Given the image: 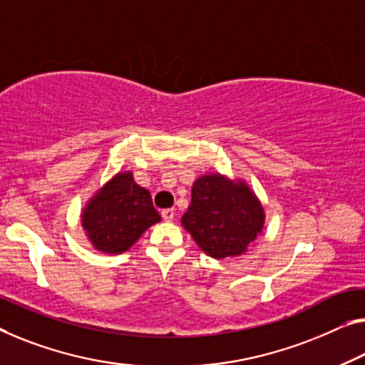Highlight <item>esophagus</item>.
<instances>
[{
    "label": "esophagus",
    "instance_id": "esophagus-1",
    "mask_svg": "<svg viewBox=\"0 0 365 365\" xmlns=\"http://www.w3.org/2000/svg\"><path fill=\"white\" fill-rule=\"evenodd\" d=\"M161 217H163L165 222H171L175 218V209H165L161 210Z\"/></svg>",
    "mask_w": 365,
    "mask_h": 365
}]
</instances>
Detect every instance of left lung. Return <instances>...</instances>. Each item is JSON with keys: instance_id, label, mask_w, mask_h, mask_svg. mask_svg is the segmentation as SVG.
Masks as SVG:
<instances>
[{"instance_id": "8db88e82", "label": "left lung", "mask_w": 365, "mask_h": 365, "mask_svg": "<svg viewBox=\"0 0 365 365\" xmlns=\"http://www.w3.org/2000/svg\"><path fill=\"white\" fill-rule=\"evenodd\" d=\"M261 200L241 178L209 173L195 179L192 199L181 225L207 256H241L264 230Z\"/></svg>"}]
</instances>
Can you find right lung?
Segmentation results:
<instances>
[{
    "mask_svg": "<svg viewBox=\"0 0 365 365\" xmlns=\"http://www.w3.org/2000/svg\"><path fill=\"white\" fill-rule=\"evenodd\" d=\"M81 227L94 250L122 255L161 217L151 195L132 171H119L104 182L81 209Z\"/></svg>",
    "mask_w": 365,
    "mask_h": 365,
    "instance_id": "right-lung-1",
    "label": "right lung"
}]
</instances>
